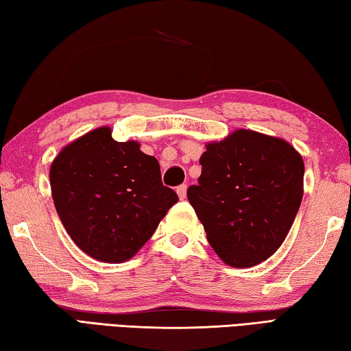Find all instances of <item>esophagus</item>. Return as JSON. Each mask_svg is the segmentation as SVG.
Here are the masks:
<instances>
[{
	"label": "esophagus",
	"mask_w": 351,
	"mask_h": 351,
	"mask_svg": "<svg viewBox=\"0 0 351 351\" xmlns=\"http://www.w3.org/2000/svg\"><path fill=\"white\" fill-rule=\"evenodd\" d=\"M176 193L180 196V199H186L187 196V184H181L180 187H176Z\"/></svg>",
	"instance_id": "obj_1"
}]
</instances>
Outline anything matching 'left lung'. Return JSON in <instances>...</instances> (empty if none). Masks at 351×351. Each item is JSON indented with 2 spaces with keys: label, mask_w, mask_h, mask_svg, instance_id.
I'll return each mask as SVG.
<instances>
[{
  "label": "left lung",
  "mask_w": 351,
  "mask_h": 351,
  "mask_svg": "<svg viewBox=\"0 0 351 351\" xmlns=\"http://www.w3.org/2000/svg\"><path fill=\"white\" fill-rule=\"evenodd\" d=\"M187 190L208 244L227 265L269 259L289 234L304 195V161L281 138L239 129L206 145Z\"/></svg>",
  "instance_id": "left-lung-1"
}]
</instances>
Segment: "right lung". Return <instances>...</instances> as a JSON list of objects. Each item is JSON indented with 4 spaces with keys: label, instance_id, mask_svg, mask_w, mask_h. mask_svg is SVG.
Instances as JSON below:
<instances>
[{
    "label": "right lung",
    "instance_id": "obj_1",
    "mask_svg": "<svg viewBox=\"0 0 351 351\" xmlns=\"http://www.w3.org/2000/svg\"><path fill=\"white\" fill-rule=\"evenodd\" d=\"M55 208L70 238L101 263H124L155 233L178 195L155 156L118 143L109 127L86 133L50 165Z\"/></svg>",
    "mask_w": 351,
    "mask_h": 351
}]
</instances>
